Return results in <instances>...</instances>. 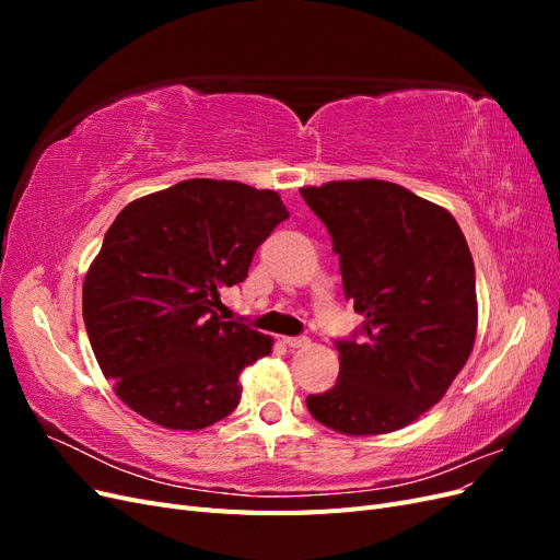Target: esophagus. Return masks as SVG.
<instances>
[{
  "label": "esophagus",
  "mask_w": 560,
  "mask_h": 560,
  "mask_svg": "<svg viewBox=\"0 0 560 560\" xmlns=\"http://www.w3.org/2000/svg\"><path fill=\"white\" fill-rule=\"evenodd\" d=\"M282 343L290 348H306V346H311V338L308 336H284Z\"/></svg>",
  "instance_id": "obj_1"
}]
</instances>
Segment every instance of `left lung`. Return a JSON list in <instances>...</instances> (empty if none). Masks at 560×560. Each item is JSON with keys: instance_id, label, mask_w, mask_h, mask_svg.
Instances as JSON below:
<instances>
[{"instance_id": "1", "label": "left lung", "mask_w": 560, "mask_h": 560, "mask_svg": "<svg viewBox=\"0 0 560 560\" xmlns=\"http://www.w3.org/2000/svg\"><path fill=\"white\" fill-rule=\"evenodd\" d=\"M325 222L343 292L364 317L336 341L338 381L308 395L311 416L341 434H387L446 395L477 338V280L453 214L383 179L301 189Z\"/></svg>"}]
</instances>
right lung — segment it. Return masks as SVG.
I'll use <instances>...</instances> for the list:
<instances>
[{
	"label": "right lung",
	"instance_id": "right-lung-1",
	"mask_svg": "<svg viewBox=\"0 0 560 560\" xmlns=\"http://www.w3.org/2000/svg\"><path fill=\"white\" fill-rule=\"evenodd\" d=\"M290 217L276 191L184 179L118 212L83 278V322L114 393L167 430H202L241 401V371L273 338L217 315L219 290Z\"/></svg>",
	"mask_w": 560,
	"mask_h": 560
}]
</instances>
